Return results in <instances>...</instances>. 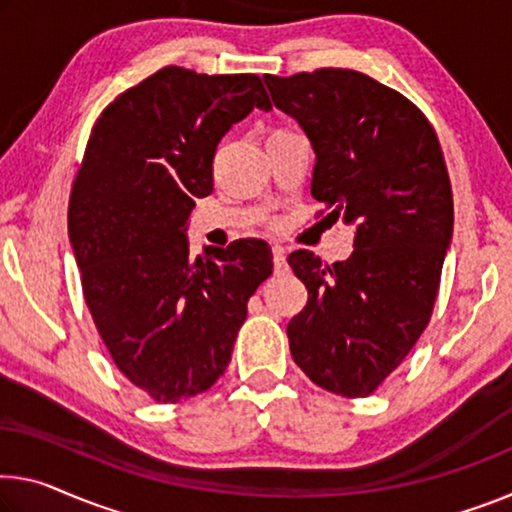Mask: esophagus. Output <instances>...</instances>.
Segmentation results:
<instances>
[{"mask_svg": "<svg viewBox=\"0 0 512 512\" xmlns=\"http://www.w3.org/2000/svg\"><path fill=\"white\" fill-rule=\"evenodd\" d=\"M272 261H274V272H286V267H288V263H286V251H283V247H279V245H274L272 247Z\"/></svg>", "mask_w": 512, "mask_h": 512, "instance_id": "1", "label": "esophagus"}]
</instances>
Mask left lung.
I'll return each instance as SVG.
<instances>
[{
    "instance_id": "8db88e82",
    "label": "left lung",
    "mask_w": 512,
    "mask_h": 512,
    "mask_svg": "<svg viewBox=\"0 0 512 512\" xmlns=\"http://www.w3.org/2000/svg\"><path fill=\"white\" fill-rule=\"evenodd\" d=\"M263 80L311 141V194L325 219L355 229L345 261L288 256L309 290L288 322L290 355L318 387L364 398L414 348L437 300L453 238L442 148L419 107L357 70Z\"/></svg>"
}]
</instances>
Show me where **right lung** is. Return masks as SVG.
I'll return each instance as SVG.
<instances>
[{"instance_id":"obj_1","label":"right lung","mask_w":512,"mask_h":512,"mask_svg":"<svg viewBox=\"0 0 512 512\" xmlns=\"http://www.w3.org/2000/svg\"><path fill=\"white\" fill-rule=\"evenodd\" d=\"M254 107L272 109L261 77L167 66L107 105L86 144L68 206L84 300L114 364L157 403L219 380L272 274L263 240L196 258L187 240L217 144Z\"/></svg>"}]
</instances>
